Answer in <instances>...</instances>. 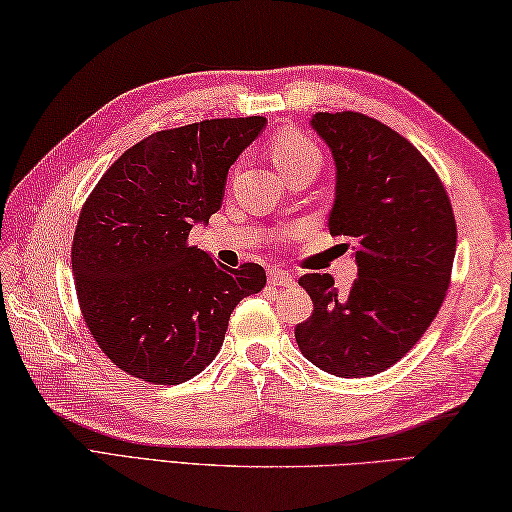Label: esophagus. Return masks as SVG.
<instances>
[{
    "instance_id": "1",
    "label": "esophagus",
    "mask_w": 512,
    "mask_h": 512,
    "mask_svg": "<svg viewBox=\"0 0 512 512\" xmlns=\"http://www.w3.org/2000/svg\"><path fill=\"white\" fill-rule=\"evenodd\" d=\"M268 282H271L273 286H284V288L295 284L293 275L286 271H280V268H271V271H268Z\"/></svg>"
}]
</instances>
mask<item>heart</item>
Returning a JSON list of instances; mask_svg holds the SVG:
<instances>
[{"label": "heart", "mask_w": 512, "mask_h": 512, "mask_svg": "<svg viewBox=\"0 0 512 512\" xmlns=\"http://www.w3.org/2000/svg\"><path fill=\"white\" fill-rule=\"evenodd\" d=\"M271 159L286 179L291 174L304 170V167H318L320 170L322 165V154L318 145L300 132L277 134L271 143Z\"/></svg>", "instance_id": "b5f03b06"}]
</instances>
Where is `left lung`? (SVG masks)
Segmentation results:
<instances>
[{"mask_svg": "<svg viewBox=\"0 0 512 512\" xmlns=\"http://www.w3.org/2000/svg\"><path fill=\"white\" fill-rule=\"evenodd\" d=\"M309 123L336 165L329 232L351 241L358 277L342 293L329 273L300 277L313 315L297 324L295 340L327 374L374 376L401 360L439 313L457 224L432 165L394 129L358 111H318Z\"/></svg>", "mask_w": 512, "mask_h": 512, "instance_id": "obj_1", "label": "left lung"}]
</instances>
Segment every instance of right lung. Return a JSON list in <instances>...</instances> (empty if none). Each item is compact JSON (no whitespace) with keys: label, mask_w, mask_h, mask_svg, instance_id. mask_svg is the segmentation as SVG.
<instances>
[{"label":"right lung","mask_w":512,"mask_h":512,"mask_svg":"<svg viewBox=\"0 0 512 512\" xmlns=\"http://www.w3.org/2000/svg\"><path fill=\"white\" fill-rule=\"evenodd\" d=\"M264 116L201 120L143 138L102 174L71 248L78 302L102 353L129 376L179 385L215 360L230 313L266 286L188 244L221 208L230 165Z\"/></svg>","instance_id":"obj_1"}]
</instances>
